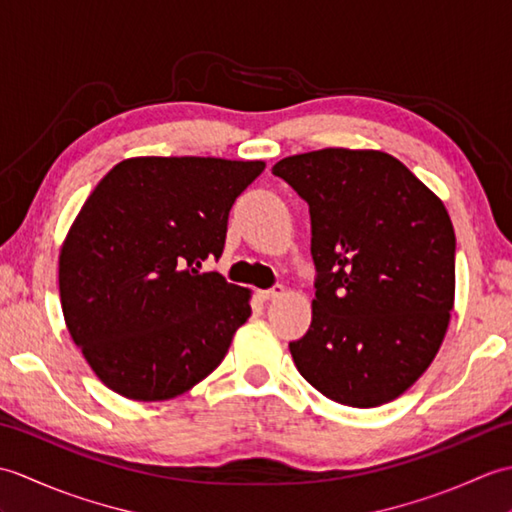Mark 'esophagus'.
Segmentation results:
<instances>
[{
  "label": "esophagus",
  "instance_id": "34e87169",
  "mask_svg": "<svg viewBox=\"0 0 512 512\" xmlns=\"http://www.w3.org/2000/svg\"><path fill=\"white\" fill-rule=\"evenodd\" d=\"M281 295H286V288H284V286H275V288H270V290H262V292H259V297H262L264 301H268V299H279Z\"/></svg>",
  "mask_w": 512,
  "mask_h": 512
}]
</instances>
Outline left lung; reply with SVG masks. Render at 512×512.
Listing matches in <instances>:
<instances>
[{
    "instance_id": "8db88e82",
    "label": "left lung",
    "mask_w": 512,
    "mask_h": 512,
    "mask_svg": "<svg viewBox=\"0 0 512 512\" xmlns=\"http://www.w3.org/2000/svg\"><path fill=\"white\" fill-rule=\"evenodd\" d=\"M310 206L317 295L299 374L341 405L378 407L427 372L455 301L447 206L394 156L328 147L279 160Z\"/></svg>"
}]
</instances>
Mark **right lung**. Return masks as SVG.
<instances>
[{
    "instance_id": "add662e5",
    "label": "right lung",
    "mask_w": 512,
    "mask_h": 512,
    "mask_svg": "<svg viewBox=\"0 0 512 512\" xmlns=\"http://www.w3.org/2000/svg\"><path fill=\"white\" fill-rule=\"evenodd\" d=\"M264 167L138 156L96 184L61 244L59 295L103 385L129 400H169L222 363L253 292L198 268L222 255L228 211Z\"/></svg>"
}]
</instances>
